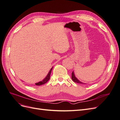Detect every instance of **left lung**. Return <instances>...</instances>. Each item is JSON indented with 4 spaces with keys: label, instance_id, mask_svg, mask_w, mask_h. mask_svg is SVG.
Masks as SVG:
<instances>
[{
    "label": "left lung",
    "instance_id": "1",
    "mask_svg": "<svg viewBox=\"0 0 120 120\" xmlns=\"http://www.w3.org/2000/svg\"><path fill=\"white\" fill-rule=\"evenodd\" d=\"M71 79H72V81H73L75 82L81 83V84H85V83H83V82H81V81H79V79L75 77V74H74V71H72V73H71Z\"/></svg>",
    "mask_w": 120,
    "mask_h": 120
}]
</instances>
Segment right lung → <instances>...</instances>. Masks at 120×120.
I'll list each match as a JSON object with an SVG mask.
<instances>
[{
	"label": "right lung",
	"mask_w": 120,
	"mask_h": 120,
	"mask_svg": "<svg viewBox=\"0 0 120 120\" xmlns=\"http://www.w3.org/2000/svg\"><path fill=\"white\" fill-rule=\"evenodd\" d=\"M52 68H53V67H52V68L50 69V70L49 71L48 74L46 76V77L44 79H43L42 81H40V82H39L37 83H35V84L36 85H37V86H41V85L45 84V83L46 82H48L49 81V79H50V74H51V72H52Z\"/></svg>",
	"instance_id": "1"
}]
</instances>
